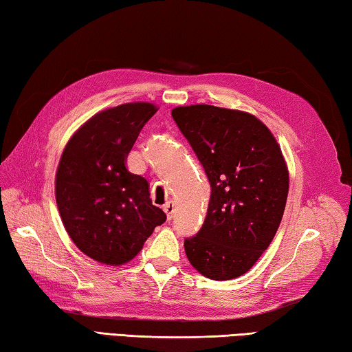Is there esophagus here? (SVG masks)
Returning <instances> with one entry per match:
<instances>
[{
	"instance_id": "1",
	"label": "esophagus",
	"mask_w": 352,
	"mask_h": 352,
	"mask_svg": "<svg viewBox=\"0 0 352 352\" xmlns=\"http://www.w3.org/2000/svg\"><path fill=\"white\" fill-rule=\"evenodd\" d=\"M164 212L166 213V218L171 219L173 213H175V204H173V202H166V204L164 206Z\"/></svg>"
}]
</instances>
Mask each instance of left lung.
Here are the masks:
<instances>
[{
  "label": "left lung",
  "instance_id": "obj_1",
  "mask_svg": "<svg viewBox=\"0 0 352 352\" xmlns=\"http://www.w3.org/2000/svg\"><path fill=\"white\" fill-rule=\"evenodd\" d=\"M171 116L212 187L204 224L184 241L188 261L207 278H236L269 248L285 213L289 173L281 148L243 111L192 104Z\"/></svg>",
  "mask_w": 352,
  "mask_h": 352
}]
</instances>
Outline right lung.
I'll return each instance as SVG.
<instances>
[{
    "label": "right lung",
    "instance_id": "1",
    "mask_svg": "<svg viewBox=\"0 0 352 352\" xmlns=\"http://www.w3.org/2000/svg\"><path fill=\"white\" fill-rule=\"evenodd\" d=\"M151 103L104 109L67 142L55 176L61 221L74 244L98 263L120 266L139 254L166 214L150 199L148 181L126 168V156Z\"/></svg>",
    "mask_w": 352,
    "mask_h": 352
}]
</instances>
